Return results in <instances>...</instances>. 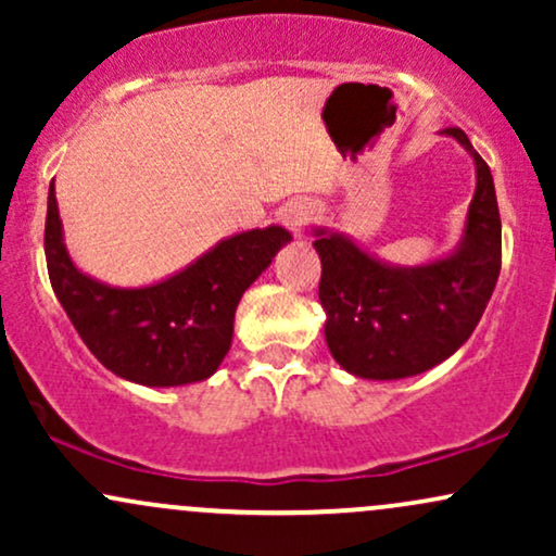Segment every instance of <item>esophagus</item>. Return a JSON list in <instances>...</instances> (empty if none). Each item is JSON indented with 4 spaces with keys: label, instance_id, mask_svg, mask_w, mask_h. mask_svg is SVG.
I'll return each mask as SVG.
<instances>
[{
    "label": "esophagus",
    "instance_id": "34e87169",
    "mask_svg": "<svg viewBox=\"0 0 556 556\" xmlns=\"http://www.w3.org/2000/svg\"><path fill=\"white\" fill-rule=\"evenodd\" d=\"M308 219H311L308 203H292V206L285 208L282 214V222L292 229V232H300V229L308 225Z\"/></svg>",
    "mask_w": 556,
    "mask_h": 556
}]
</instances>
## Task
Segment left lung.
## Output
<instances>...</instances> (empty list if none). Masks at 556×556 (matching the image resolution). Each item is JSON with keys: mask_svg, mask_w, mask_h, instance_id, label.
<instances>
[{"mask_svg": "<svg viewBox=\"0 0 556 556\" xmlns=\"http://www.w3.org/2000/svg\"><path fill=\"white\" fill-rule=\"evenodd\" d=\"M476 162V195L463 245L416 269L387 266L342 235L318 229V300L327 344L344 371L363 379H405L450 358L473 334L502 266V219L489 164L460 127H446Z\"/></svg>", "mask_w": 556, "mask_h": 556, "instance_id": "1", "label": "left lung"}]
</instances>
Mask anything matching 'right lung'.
<instances>
[{
  "label": "right lung",
  "mask_w": 556,
  "mask_h": 556,
  "mask_svg": "<svg viewBox=\"0 0 556 556\" xmlns=\"http://www.w3.org/2000/svg\"><path fill=\"white\" fill-rule=\"evenodd\" d=\"M290 242L282 227L251 229L164 282L119 290L75 269L62 242L54 180L49 185V282L86 348L112 374L146 387H180L208 379L232 342L235 308L274 253Z\"/></svg>",
  "instance_id": "obj_1"
}]
</instances>
